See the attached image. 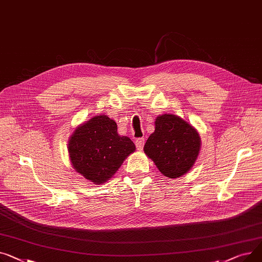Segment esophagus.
<instances>
[{
	"instance_id": "esophagus-1",
	"label": "esophagus",
	"mask_w": 262,
	"mask_h": 262,
	"mask_svg": "<svg viewBox=\"0 0 262 262\" xmlns=\"http://www.w3.org/2000/svg\"><path fill=\"white\" fill-rule=\"evenodd\" d=\"M135 145H136L137 150H143L144 145H145V140L144 138H137V140L135 141Z\"/></svg>"
}]
</instances>
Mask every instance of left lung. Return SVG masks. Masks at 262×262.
I'll list each match as a JSON object with an SVG mask.
<instances>
[{
    "instance_id": "left-lung-1",
    "label": "left lung",
    "mask_w": 262,
    "mask_h": 262,
    "mask_svg": "<svg viewBox=\"0 0 262 262\" xmlns=\"http://www.w3.org/2000/svg\"><path fill=\"white\" fill-rule=\"evenodd\" d=\"M156 130L145 144L144 151L167 178H180L193 166L201 148V138L187 121L173 114L156 119Z\"/></svg>"
}]
</instances>
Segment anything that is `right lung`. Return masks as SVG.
Segmentation results:
<instances>
[{"label":"right lung","instance_id":"obj_1","mask_svg":"<svg viewBox=\"0 0 262 262\" xmlns=\"http://www.w3.org/2000/svg\"><path fill=\"white\" fill-rule=\"evenodd\" d=\"M68 148L75 170L97 185L111 179L135 151L130 138L118 135L116 122L103 114L77 127Z\"/></svg>","mask_w":262,"mask_h":262}]
</instances>
